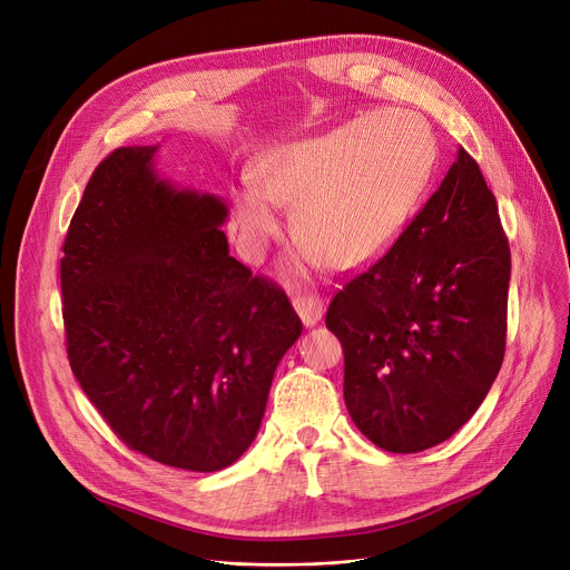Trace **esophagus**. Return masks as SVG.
I'll return each instance as SVG.
<instances>
[{"label": "esophagus", "instance_id": "obj_1", "mask_svg": "<svg viewBox=\"0 0 570 570\" xmlns=\"http://www.w3.org/2000/svg\"><path fill=\"white\" fill-rule=\"evenodd\" d=\"M294 311L306 326H315L324 317V304L317 294H296Z\"/></svg>", "mask_w": 570, "mask_h": 570}]
</instances>
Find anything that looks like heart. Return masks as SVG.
<instances>
[{
    "label": "heart",
    "instance_id": "1",
    "mask_svg": "<svg viewBox=\"0 0 570 570\" xmlns=\"http://www.w3.org/2000/svg\"><path fill=\"white\" fill-rule=\"evenodd\" d=\"M432 126L412 110L365 112L324 136L266 151L237 197L239 242L250 259L281 232L278 207L308 259L356 269L405 229L438 167Z\"/></svg>",
    "mask_w": 570,
    "mask_h": 570
}]
</instances>
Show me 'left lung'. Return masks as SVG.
<instances>
[{
    "label": "left lung",
    "instance_id": "left-lung-1",
    "mask_svg": "<svg viewBox=\"0 0 570 570\" xmlns=\"http://www.w3.org/2000/svg\"><path fill=\"white\" fill-rule=\"evenodd\" d=\"M509 239L462 147L440 188L326 311L345 352V405L391 453L446 442L485 400L507 345Z\"/></svg>",
    "mask_w": 570,
    "mask_h": 570
}]
</instances>
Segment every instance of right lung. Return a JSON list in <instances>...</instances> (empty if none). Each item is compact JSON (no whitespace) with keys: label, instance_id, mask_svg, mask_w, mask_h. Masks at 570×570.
I'll return each instance as SVG.
<instances>
[{"label":"right lung","instance_id":"right-lung-1","mask_svg":"<svg viewBox=\"0 0 570 570\" xmlns=\"http://www.w3.org/2000/svg\"><path fill=\"white\" fill-rule=\"evenodd\" d=\"M156 151H112L85 188L61 257L66 352L132 451L218 472L253 444L304 326L229 255L225 199L163 179Z\"/></svg>","mask_w":570,"mask_h":570}]
</instances>
